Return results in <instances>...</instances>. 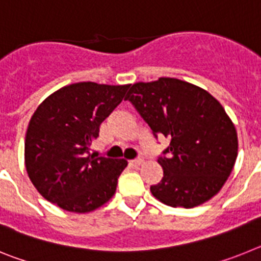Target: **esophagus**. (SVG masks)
I'll return each mask as SVG.
<instances>
[{
	"label": "esophagus",
	"mask_w": 261,
	"mask_h": 261,
	"mask_svg": "<svg viewBox=\"0 0 261 261\" xmlns=\"http://www.w3.org/2000/svg\"><path fill=\"white\" fill-rule=\"evenodd\" d=\"M142 163H144V159L138 158V159H135V161H132V162H130V165L135 166V167H138V166H141Z\"/></svg>",
	"instance_id": "obj_1"
}]
</instances>
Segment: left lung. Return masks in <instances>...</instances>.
<instances>
[{"label":"left lung","instance_id":"left-lung-1","mask_svg":"<svg viewBox=\"0 0 261 261\" xmlns=\"http://www.w3.org/2000/svg\"><path fill=\"white\" fill-rule=\"evenodd\" d=\"M125 99L155 137L171 140L158 159L162 180L150 187L156 200L190 209L220 192L237 161L238 135L213 95L186 81L162 77L133 84Z\"/></svg>","mask_w":261,"mask_h":261}]
</instances>
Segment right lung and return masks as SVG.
<instances>
[{
	"label": "right lung",
	"mask_w": 261,
	"mask_h": 261,
	"mask_svg": "<svg viewBox=\"0 0 261 261\" xmlns=\"http://www.w3.org/2000/svg\"><path fill=\"white\" fill-rule=\"evenodd\" d=\"M129 85L78 82L43 100L31 116L24 165L38 192L64 211L89 213L115 195L125 159L89 154L99 126L121 103Z\"/></svg>",
	"instance_id": "1"
}]
</instances>
